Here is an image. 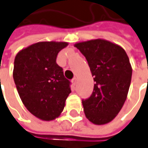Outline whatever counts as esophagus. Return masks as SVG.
<instances>
[{"label": "esophagus", "instance_id": "34e87169", "mask_svg": "<svg viewBox=\"0 0 148 148\" xmlns=\"http://www.w3.org/2000/svg\"><path fill=\"white\" fill-rule=\"evenodd\" d=\"M76 82H77V78H74L73 79H72V83H73L74 85H75V84H76Z\"/></svg>", "mask_w": 148, "mask_h": 148}]
</instances>
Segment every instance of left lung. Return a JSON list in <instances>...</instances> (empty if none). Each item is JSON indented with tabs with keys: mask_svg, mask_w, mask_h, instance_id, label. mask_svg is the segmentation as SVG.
I'll return each instance as SVG.
<instances>
[{
	"mask_svg": "<svg viewBox=\"0 0 148 148\" xmlns=\"http://www.w3.org/2000/svg\"><path fill=\"white\" fill-rule=\"evenodd\" d=\"M74 47L86 57L95 82L91 96L82 100L85 116L93 124H107L127 98L132 76L129 57L120 45L103 39L78 42Z\"/></svg>",
	"mask_w": 148,
	"mask_h": 148,
	"instance_id": "8db88e82",
	"label": "left lung"
}]
</instances>
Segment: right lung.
Returning a JSON list of instances; mask_svg holds the SVG:
<instances>
[{
  "label": "right lung",
  "instance_id": "obj_1",
  "mask_svg": "<svg viewBox=\"0 0 148 148\" xmlns=\"http://www.w3.org/2000/svg\"><path fill=\"white\" fill-rule=\"evenodd\" d=\"M67 42H38L20 50L14 59L13 77L25 107L42 121L61 115L71 92L70 81L57 64L58 53Z\"/></svg>",
  "mask_w": 148,
  "mask_h": 148
}]
</instances>
